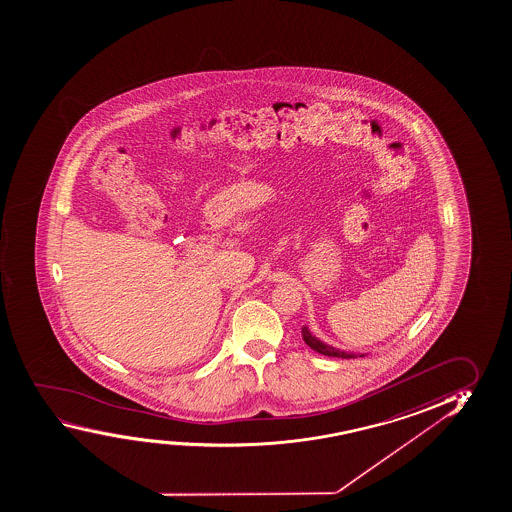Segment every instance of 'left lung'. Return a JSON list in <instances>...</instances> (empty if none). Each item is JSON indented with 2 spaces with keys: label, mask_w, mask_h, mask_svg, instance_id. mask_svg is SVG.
I'll return each instance as SVG.
<instances>
[{
  "label": "left lung",
  "mask_w": 512,
  "mask_h": 512,
  "mask_svg": "<svg viewBox=\"0 0 512 512\" xmlns=\"http://www.w3.org/2000/svg\"><path fill=\"white\" fill-rule=\"evenodd\" d=\"M302 337H304V341H306L307 346H311L314 351H318L321 355H327V357H337V359H355L357 355L355 353H346V351H339L336 348H332V346H328V344L321 343L320 339H316V337L307 330V327L302 328Z\"/></svg>",
  "instance_id": "left-lung-1"
}]
</instances>
